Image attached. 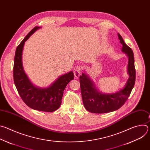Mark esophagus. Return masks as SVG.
<instances>
[{
	"label": "esophagus",
	"instance_id": "esophagus-1",
	"mask_svg": "<svg viewBox=\"0 0 150 150\" xmlns=\"http://www.w3.org/2000/svg\"><path fill=\"white\" fill-rule=\"evenodd\" d=\"M81 68L80 66H76L74 69V75H75V76L76 78H78L79 76L80 75V74H81Z\"/></svg>",
	"mask_w": 150,
	"mask_h": 150
}]
</instances>
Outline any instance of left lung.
<instances>
[{
	"instance_id": "1",
	"label": "left lung",
	"mask_w": 150,
	"mask_h": 150,
	"mask_svg": "<svg viewBox=\"0 0 150 150\" xmlns=\"http://www.w3.org/2000/svg\"><path fill=\"white\" fill-rule=\"evenodd\" d=\"M122 51L129 57L127 72L129 75L125 87L119 91L112 94H104L98 92L92 81L83 73L79 76V82L82 101L85 108L94 113H106L119 109L129 97L135 82L136 71L132 50L128 46L118 34Z\"/></svg>"
}]
</instances>
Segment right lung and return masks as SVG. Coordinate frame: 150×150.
<instances>
[{"label": "right lung", "mask_w": 150, "mask_h": 150, "mask_svg": "<svg viewBox=\"0 0 150 150\" xmlns=\"http://www.w3.org/2000/svg\"><path fill=\"white\" fill-rule=\"evenodd\" d=\"M38 28L40 27H35L16 47L13 64V81L21 98L30 108L52 112L59 109L63 91L67 84L74 79V75L72 71L63 75L46 88H38L30 82L23 69L22 53L25 41Z\"/></svg>", "instance_id": "right-lung-1"}]
</instances>
